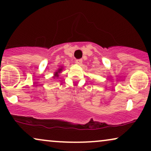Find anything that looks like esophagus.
Instances as JSON below:
<instances>
[{"label":"esophagus","mask_w":151,"mask_h":151,"mask_svg":"<svg viewBox=\"0 0 151 151\" xmlns=\"http://www.w3.org/2000/svg\"><path fill=\"white\" fill-rule=\"evenodd\" d=\"M75 63L77 64V65H81L82 63V60H76Z\"/></svg>","instance_id":"34e87169"}]
</instances>
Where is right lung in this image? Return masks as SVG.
Listing matches in <instances>:
<instances>
[{
	"instance_id": "obj_1",
	"label": "right lung",
	"mask_w": 151,
	"mask_h": 151,
	"mask_svg": "<svg viewBox=\"0 0 151 151\" xmlns=\"http://www.w3.org/2000/svg\"><path fill=\"white\" fill-rule=\"evenodd\" d=\"M62 67H61V68H59L58 70V71H57V72H55V77H54V78L58 77H59V73H60V72H62Z\"/></svg>"
}]
</instances>
